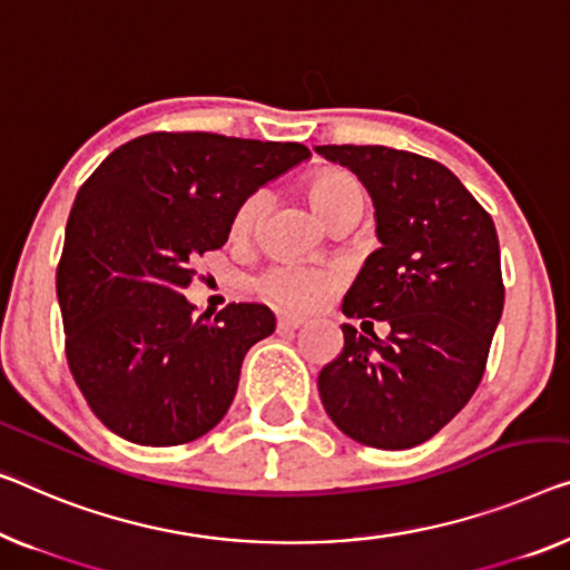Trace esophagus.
Returning <instances> with one entry per match:
<instances>
[{"mask_svg": "<svg viewBox=\"0 0 570 570\" xmlns=\"http://www.w3.org/2000/svg\"><path fill=\"white\" fill-rule=\"evenodd\" d=\"M304 317H296V314H278V330H299L304 325Z\"/></svg>", "mask_w": 570, "mask_h": 570, "instance_id": "esophagus-1", "label": "esophagus"}]
</instances>
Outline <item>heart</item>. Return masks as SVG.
I'll list each match as a JSON object with an SVG mask.
<instances>
[{"instance_id":"obj_1","label":"heart","mask_w":570,"mask_h":570,"mask_svg":"<svg viewBox=\"0 0 570 570\" xmlns=\"http://www.w3.org/2000/svg\"><path fill=\"white\" fill-rule=\"evenodd\" d=\"M309 199L314 209L327 219L330 225L347 209H363L366 194L358 178L345 168H322L309 178ZM268 207L266 191H253L235 207L233 235L243 237L261 223L263 212ZM345 282L340 266H317L304 261H282L274 263L266 274L258 278V288L271 302L282 304L286 309L307 312L325 304Z\"/></svg>"}]
</instances>
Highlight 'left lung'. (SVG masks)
I'll return each instance as SVG.
<instances>
[{
    "label": "left lung",
    "instance_id": "8db88e82",
    "mask_svg": "<svg viewBox=\"0 0 570 570\" xmlns=\"http://www.w3.org/2000/svg\"><path fill=\"white\" fill-rule=\"evenodd\" d=\"M366 184L381 248L343 312L386 320L389 335L343 325L320 371L322 404L347 438L381 450L430 440L469 404L504 309L494 219L438 160L386 146H317ZM373 325V322H371Z\"/></svg>",
    "mask_w": 570,
    "mask_h": 570
}]
</instances>
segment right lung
Wrapping results in <instances>:
<instances>
[{
    "label": "right lung",
    "mask_w": 570,
    "mask_h": 570,
    "mask_svg": "<svg viewBox=\"0 0 570 570\" xmlns=\"http://www.w3.org/2000/svg\"><path fill=\"white\" fill-rule=\"evenodd\" d=\"M309 156L302 142L148 132L76 194L56 271L66 361L91 412L138 445H184L230 410L245 353L276 330L266 304L197 314L194 263L235 207Z\"/></svg>",
    "instance_id": "add662e5"
}]
</instances>
